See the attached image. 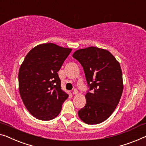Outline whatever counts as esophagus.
Segmentation results:
<instances>
[{"instance_id": "34e87169", "label": "esophagus", "mask_w": 146, "mask_h": 146, "mask_svg": "<svg viewBox=\"0 0 146 146\" xmlns=\"http://www.w3.org/2000/svg\"><path fill=\"white\" fill-rule=\"evenodd\" d=\"M78 94V91L76 90V89H75V90H74V91H73V94L76 95V94Z\"/></svg>"}]
</instances>
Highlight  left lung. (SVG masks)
Masks as SVG:
<instances>
[{
    "label": "left lung",
    "mask_w": 146,
    "mask_h": 146,
    "mask_svg": "<svg viewBox=\"0 0 146 146\" xmlns=\"http://www.w3.org/2000/svg\"><path fill=\"white\" fill-rule=\"evenodd\" d=\"M72 56L83 67L90 88L86 104L78 116L88 124L101 123L111 115L121 98L123 81L119 62L108 50L96 47L77 50Z\"/></svg>",
    "instance_id": "obj_1"
}]
</instances>
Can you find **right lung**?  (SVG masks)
I'll use <instances>...</instances> for the list:
<instances>
[{
	"label": "right lung",
	"instance_id": "1",
	"mask_svg": "<svg viewBox=\"0 0 146 146\" xmlns=\"http://www.w3.org/2000/svg\"><path fill=\"white\" fill-rule=\"evenodd\" d=\"M72 51L54 43L41 44L27 53L18 73L19 92L36 119L50 120L60 113L68 95L61 90L58 72Z\"/></svg>",
	"mask_w": 146,
	"mask_h": 146
}]
</instances>
